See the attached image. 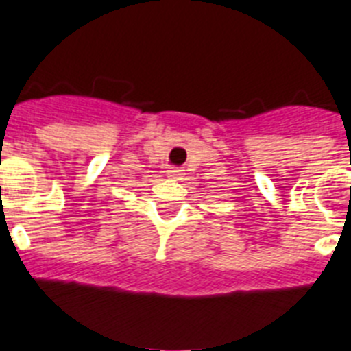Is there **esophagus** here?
<instances>
[{
    "label": "esophagus",
    "instance_id": "esophagus-1",
    "mask_svg": "<svg viewBox=\"0 0 351 351\" xmlns=\"http://www.w3.org/2000/svg\"><path fill=\"white\" fill-rule=\"evenodd\" d=\"M166 175H168V178H171V180H178L180 176H182V171H180V169H176V168H171V169H168V171H166Z\"/></svg>",
    "mask_w": 351,
    "mask_h": 351
}]
</instances>
